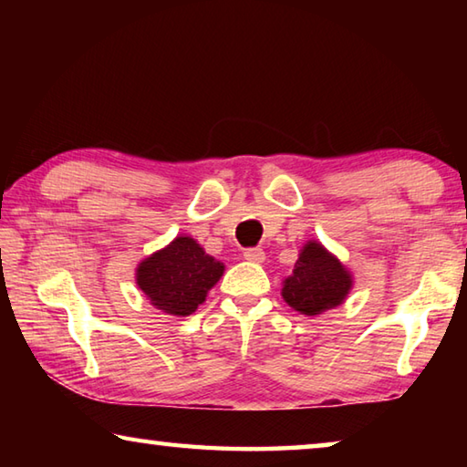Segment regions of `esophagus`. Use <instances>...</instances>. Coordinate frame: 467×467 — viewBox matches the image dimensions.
Here are the masks:
<instances>
[{
	"label": "esophagus",
	"instance_id": "34e87169",
	"mask_svg": "<svg viewBox=\"0 0 467 467\" xmlns=\"http://www.w3.org/2000/svg\"><path fill=\"white\" fill-rule=\"evenodd\" d=\"M243 257L247 259V262H253V264H262L264 259H265V253H264V249H259V247H253V249H244V251H243Z\"/></svg>",
	"mask_w": 467,
	"mask_h": 467
}]
</instances>
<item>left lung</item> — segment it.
Returning a JSON list of instances; mask_svg holds the SVG:
<instances>
[{
    "label": "left lung",
    "instance_id": "8db88e82",
    "mask_svg": "<svg viewBox=\"0 0 467 467\" xmlns=\"http://www.w3.org/2000/svg\"><path fill=\"white\" fill-rule=\"evenodd\" d=\"M352 288V274L317 241L298 253L292 275L282 282V298L303 315H321L342 305Z\"/></svg>",
    "mask_w": 467,
    "mask_h": 467
}]
</instances>
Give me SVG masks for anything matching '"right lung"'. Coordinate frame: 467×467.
<instances>
[{
	"instance_id": "add662e5",
	"label": "right lung",
	"mask_w": 467,
	"mask_h": 467,
	"mask_svg": "<svg viewBox=\"0 0 467 467\" xmlns=\"http://www.w3.org/2000/svg\"><path fill=\"white\" fill-rule=\"evenodd\" d=\"M224 274L220 264L192 236H177L138 265L136 282L156 309L185 317L200 306Z\"/></svg>"
}]
</instances>
